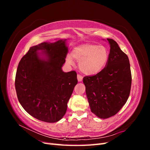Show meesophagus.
I'll return each mask as SVG.
<instances>
[{"label": "esophagus", "mask_w": 150, "mask_h": 150, "mask_svg": "<svg viewBox=\"0 0 150 150\" xmlns=\"http://www.w3.org/2000/svg\"><path fill=\"white\" fill-rule=\"evenodd\" d=\"M78 82H81L83 81V76L80 74H78Z\"/></svg>", "instance_id": "1"}]
</instances>
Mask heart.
<instances>
[{"mask_svg": "<svg viewBox=\"0 0 150 150\" xmlns=\"http://www.w3.org/2000/svg\"><path fill=\"white\" fill-rule=\"evenodd\" d=\"M79 61L81 72L89 76L98 74L108 64L109 51L106 47L93 43H83L72 49L71 56L66 58L67 62L73 64V59Z\"/></svg>", "mask_w": 150, "mask_h": 150, "instance_id": "1", "label": "heart"}]
</instances>
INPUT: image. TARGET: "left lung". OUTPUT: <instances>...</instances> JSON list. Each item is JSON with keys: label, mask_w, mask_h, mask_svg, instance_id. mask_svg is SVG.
Wrapping results in <instances>:
<instances>
[{"label": "left lung", "mask_w": 150, "mask_h": 150, "mask_svg": "<svg viewBox=\"0 0 150 150\" xmlns=\"http://www.w3.org/2000/svg\"><path fill=\"white\" fill-rule=\"evenodd\" d=\"M107 40L110 52L106 66L96 75L83 78L91 111L101 119L121 110L128 100L131 86L128 57L114 40Z\"/></svg>", "instance_id": "left-lung-1"}]
</instances>
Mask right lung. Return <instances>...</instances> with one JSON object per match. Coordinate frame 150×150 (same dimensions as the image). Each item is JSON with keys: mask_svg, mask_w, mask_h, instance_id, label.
Returning <instances> with one entry per match:
<instances>
[{"mask_svg": "<svg viewBox=\"0 0 150 150\" xmlns=\"http://www.w3.org/2000/svg\"><path fill=\"white\" fill-rule=\"evenodd\" d=\"M66 40L59 39L30 47L18 65V100L26 112L40 121L55 122L62 119L78 84L75 71L62 70L68 52Z\"/></svg>", "mask_w": 150, "mask_h": 150, "instance_id": "obj_1", "label": "right lung"}]
</instances>
